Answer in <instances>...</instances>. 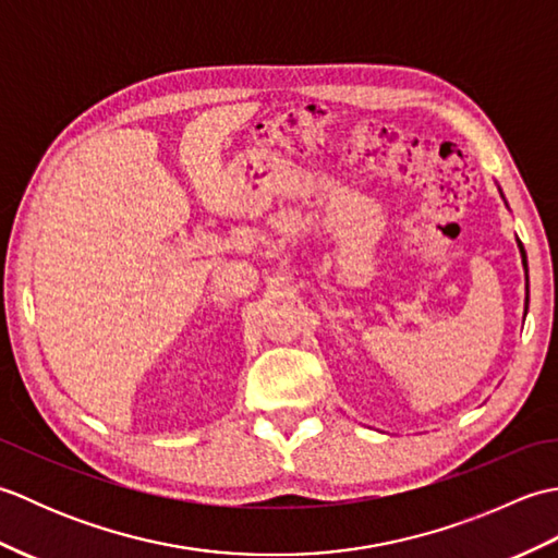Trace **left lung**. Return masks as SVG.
<instances>
[{
    "mask_svg": "<svg viewBox=\"0 0 558 558\" xmlns=\"http://www.w3.org/2000/svg\"><path fill=\"white\" fill-rule=\"evenodd\" d=\"M499 194H501V198H504V192H501V189H499ZM504 201H506V198H504ZM506 206H508V204H506ZM518 246H520V256H523V266H527V264H525V252H523V244L518 242ZM525 270H527V268H525ZM525 314H527V300H525Z\"/></svg>",
    "mask_w": 558,
    "mask_h": 558,
    "instance_id": "obj_1",
    "label": "left lung"
}]
</instances>
